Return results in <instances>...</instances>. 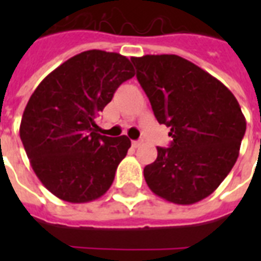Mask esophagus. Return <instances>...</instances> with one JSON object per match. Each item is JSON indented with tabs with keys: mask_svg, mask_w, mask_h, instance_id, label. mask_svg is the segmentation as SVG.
I'll return each instance as SVG.
<instances>
[{
	"mask_svg": "<svg viewBox=\"0 0 261 261\" xmlns=\"http://www.w3.org/2000/svg\"><path fill=\"white\" fill-rule=\"evenodd\" d=\"M143 143V139H139V141H133V146L139 147Z\"/></svg>",
	"mask_w": 261,
	"mask_h": 261,
	"instance_id": "esophagus-1",
	"label": "esophagus"
}]
</instances>
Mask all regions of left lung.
Here are the masks:
<instances>
[{
  "label": "left lung",
  "mask_w": 261,
  "mask_h": 261,
  "mask_svg": "<svg viewBox=\"0 0 261 261\" xmlns=\"http://www.w3.org/2000/svg\"><path fill=\"white\" fill-rule=\"evenodd\" d=\"M137 79L160 124L171 127V147L143 176L157 196L194 204L214 192L237 161L247 120L234 94L195 63L173 54L133 57Z\"/></svg>",
  "instance_id": "1"
}]
</instances>
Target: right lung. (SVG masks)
Instances as JSON below:
<instances>
[{"instance_id":"obj_1","label":"right lung","mask_w":261,"mask_h":261,"mask_svg":"<svg viewBox=\"0 0 261 261\" xmlns=\"http://www.w3.org/2000/svg\"><path fill=\"white\" fill-rule=\"evenodd\" d=\"M134 74L126 57L89 50L67 59L35 89L20 138L34 172L57 198L87 203L110 190L131 141L98 134L94 119Z\"/></svg>"}]
</instances>
